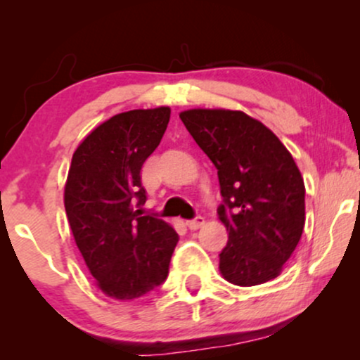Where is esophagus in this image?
I'll list each match as a JSON object with an SVG mask.
<instances>
[{
  "label": "esophagus",
  "mask_w": 360,
  "mask_h": 360,
  "mask_svg": "<svg viewBox=\"0 0 360 360\" xmlns=\"http://www.w3.org/2000/svg\"><path fill=\"white\" fill-rule=\"evenodd\" d=\"M205 225V218L203 217H196L193 218V220H188L186 221V226H188L189 230H198L200 226Z\"/></svg>",
  "instance_id": "esophagus-1"
}]
</instances>
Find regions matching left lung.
I'll list each match as a JSON object with an SVG mask.
<instances>
[{
	"instance_id": "obj_1",
	"label": "left lung",
	"mask_w": 360,
	"mask_h": 360,
	"mask_svg": "<svg viewBox=\"0 0 360 360\" xmlns=\"http://www.w3.org/2000/svg\"><path fill=\"white\" fill-rule=\"evenodd\" d=\"M179 118L218 171V217L229 232L221 276L237 286L278 278L304 226V183L292 155L243 111L198 108Z\"/></svg>"
}]
</instances>
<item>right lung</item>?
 <instances>
[{
	"instance_id": "obj_1",
	"label": "right lung",
	"mask_w": 360,
	"mask_h": 360,
	"mask_svg": "<svg viewBox=\"0 0 360 360\" xmlns=\"http://www.w3.org/2000/svg\"><path fill=\"white\" fill-rule=\"evenodd\" d=\"M169 118L167 106L115 115L72 155L65 213L91 276L110 298H140L169 274L176 230L135 210L147 200L140 169L160 143Z\"/></svg>"
}]
</instances>
